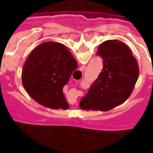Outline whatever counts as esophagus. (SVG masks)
<instances>
[{"mask_svg": "<svg viewBox=\"0 0 153 153\" xmlns=\"http://www.w3.org/2000/svg\"><path fill=\"white\" fill-rule=\"evenodd\" d=\"M85 68H86V67H81L80 69H79V70H80L81 72H83V71H84V70H85Z\"/></svg>", "mask_w": 153, "mask_h": 153, "instance_id": "1", "label": "esophagus"}]
</instances>
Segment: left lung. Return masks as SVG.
<instances>
[{
  "label": "left lung",
  "instance_id": "8db88e82",
  "mask_svg": "<svg viewBox=\"0 0 153 153\" xmlns=\"http://www.w3.org/2000/svg\"><path fill=\"white\" fill-rule=\"evenodd\" d=\"M97 54L103 60V67L79 102V107L108 111L125 102L131 95L139 77V66L128 46L120 40L102 43Z\"/></svg>",
  "mask_w": 153,
  "mask_h": 153
}]
</instances>
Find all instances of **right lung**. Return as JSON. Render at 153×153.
<instances>
[{
  "label": "right lung",
  "mask_w": 153,
  "mask_h": 153,
  "mask_svg": "<svg viewBox=\"0 0 153 153\" xmlns=\"http://www.w3.org/2000/svg\"><path fill=\"white\" fill-rule=\"evenodd\" d=\"M76 69L77 62L66 46L57 42L43 43L27 58L22 70L23 86L42 106L67 109L63 88Z\"/></svg>",
  "instance_id": "1"
}]
</instances>
